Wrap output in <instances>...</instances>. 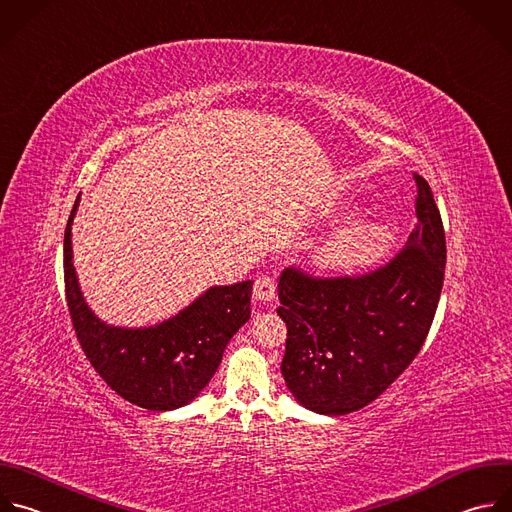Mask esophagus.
<instances>
[{
  "label": "esophagus",
  "mask_w": 512,
  "mask_h": 512,
  "mask_svg": "<svg viewBox=\"0 0 512 512\" xmlns=\"http://www.w3.org/2000/svg\"><path fill=\"white\" fill-rule=\"evenodd\" d=\"M276 296V284L268 276H260L254 282V298L260 302H270Z\"/></svg>",
  "instance_id": "esophagus-1"
}]
</instances>
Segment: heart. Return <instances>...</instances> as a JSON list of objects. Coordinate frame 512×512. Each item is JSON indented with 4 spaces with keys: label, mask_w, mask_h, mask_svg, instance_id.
I'll return each mask as SVG.
<instances>
[{
    "label": "heart",
    "mask_w": 512,
    "mask_h": 512,
    "mask_svg": "<svg viewBox=\"0 0 512 512\" xmlns=\"http://www.w3.org/2000/svg\"><path fill=\"white\" fill-rule=\"evenodd\" d=\"M391 250V232L375 220L355 222L331 240H327L315 254V262L323 270L353 272L379 264Z\"/></svg>",
    "instance_id": "b5f03b06"
}]
</instances>
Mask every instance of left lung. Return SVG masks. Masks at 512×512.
<instances>
[{"mask_svg": "<svg viewBox=\"0 0 512 512\" xmlns=\"http://www.w3.org/2000/svg\"><path fill=\"white\" fill-rule=\"evenodd\" d=\"M418 224L383 268L315 278L286 268L276 313L286 323L282 377L294 399L323 416H345L377 399L420 353L446 268V236L428 181L414 173Z\"/></svg>", "mask_w": 512, "mask_h": 512, "instance_id": "obj_1", "label": "left lung"}]
</instances>
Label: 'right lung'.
I'll return each instance as SVG.
<instances>
[{"label": "right lung", "mask_w": 512, "mask_h": 512, "mask_svg": "<svg viewBox=\"0 0 512 512\" xmlns=\"http://www.w3.org/2000/svg\"><path fill=\"white\" fill-rule=\"evenodd\" d=\"M74 201L64 232V284L78 343L96 373L127 401L169 412L193 401L218 371L230 339L250 319L252 280L210 286L175 317L139 329L100 321L86 304L72 262Z\"/></svg>", "instance_id": "obj_1"}]
</instances>
